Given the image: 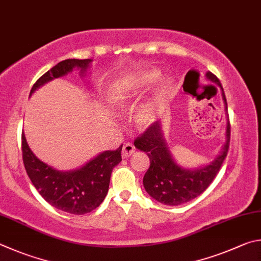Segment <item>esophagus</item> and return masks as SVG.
Masks as SVG:
<instances>
[{
	"mask_svg": "<svg viewBox=\"0 0 261 261\" xmlns=\"http://www.w3.org/2000/svg\"><path fill=\"white\" fill-rule=\"evenodd\" d=\"M135 152V147L132 143H125L122 148V158H128Z\"/></svg>",
	"mask_w": 261,
	"mask_h": 261,
	"instance_id": "esophagus-1",
	"label": "esophagus"
}]
</instances>
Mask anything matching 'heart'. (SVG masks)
I'll list each match as a JSON object with an SVG mask.
<instances>
[{"mask_svg": "<svg viewBox=\"0 0 261 261\" xmlns=\"http://www.w3.org/2000/svg\"><path fill=\"white\" fill-rule=\"evenodd\" d=\"M159 73L157 70H142L130 74L119 77L113 82L110 89V102L117 108H125L143 94L150 86L158 80ZM171 85L166 84L159 89L157 95L149 99L139 109L135 116V122L142 129L151 127L158 120L162 112L163 103L165 100Z\"/></svg>", "mask_w": 261, "mask_h": 261, "instance_id": "b5f03b06", "label": "heart"}]
</instances>
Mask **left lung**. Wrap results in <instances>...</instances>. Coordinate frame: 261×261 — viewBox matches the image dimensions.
Masks as SVG:
<instances>
[{"instance_id": "8db88e82", "label": "left lung", "mask_w": 261, "mask_h": 261, "mask_svg": "<svg viewBox=\"0 0 261 261\" xmlns=\"http://www.w3.org/2000/svg\"><path fill=\"white\" fill-rule=\"evenodd\" d=\"M206 77L221 87L220 81L212 72L208 71ZM221 90L227 111V100L222 87ZM226 136L227 140L221 153L210 165L197 170H185L173 161L163 138L161 123L156 122L147 128L144 133L134 141L135 147L147 152L150 158V167L143 177V186L147 193L165 205L184 204L204 193L220 171L228 153L230 142L229 119L227 122Z\"/></svg>"}]
</instances>
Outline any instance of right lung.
<instances>
[{
  "label": "right lung",
  "instance_id": "right-lung-1",
  "mask_svg": "<svg viewBox=\"0 0 261 261\" xmlns=\"http://www.w3.org/2000/svg\"><path fill=\"white\" fill-rule=\"evenodd\" d=\"M90 59H65L50 68L36 80L30 96L47 82L63 76L74 67L86 72ZM122 144L117 150H108L91 159L85 166L71 172H61L41 162L32 152L21 134V151L27 175L39 194L61 211L71 214H86L98 207L108 194L111 173L121 162Z\"/></svg>",
  "mask_w": 261,
  "mask_h": 261
}]
</instances>
